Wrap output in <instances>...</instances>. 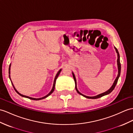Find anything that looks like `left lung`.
<instances>
[{
  "label": "left lung",
  "mask_w": 133,
  "mask_h": 133,
  "mask_svg": "<svg viewBox=\"0 0 133 133\" xmlns=\"http://www.w3.org/2000/svg\"><path fill=\"white\" fill-rule=\"evenodd\" d=\"M115 47V49L116 50V53H117V68H118V74H117V77H116V78L115 79L114 82H113V85H112V86L111 87V88H110L108 90H107V91L103 92V93H102V94H100L98 95H96V96H86L85 95L82 94L77 89V82H76V77H75V75H74V73L72 72V74H73V78H74V82H75V85H76V91H77V92L79 94L82 95L83 96L85 97V98H88V99H98V98H101V97L103 96H105V95H107L111 93L113 90H114L115 87L116 85V84H117V81H118V79L119 78V76H120V73H121V64H120V61H119V53H118V51L117 50V48H116Z\"/></svg>",
  "instance_id": "obj_1"
}]
</instances>
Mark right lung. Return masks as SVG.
Listing matches in <instances>:
<instances>
[{"label":"right lung","mask_w":133,"mask_h":133,"mask_svg":"<svg viewBox=\"0 0 133 133\" xmlns=\"http://www.w3.org/2000/svg\"><path fill=\"white\" fill-rule=\"evenodd\" d=\"M11 64H10V65H9V79H10L11 81V83H12V86H13V87H14V88L15 91H16V92H17V93L18 94H19L20 96H22V97H24V98H28V99H31V100H42V99H43L46 98L47 97H48V96H50V95L51 94L54 92V90H55V84H56V79L57 78L58 76H59V75L60 74L61 70H62V69H60L59 71H58V72L57 73L55 77L54 81V84H53V87H52V90H51V91H50L49 93H48L47 95L44 96H43V97H42V98H31V97L28 96H26V95H22V94H20V92H19L16 89V88H15L14 85V84H13V83H12V82L11 79V76H10V73H11V72H10V70H11Z\"/></svg>","instance_id":"1"}]
</instances>
